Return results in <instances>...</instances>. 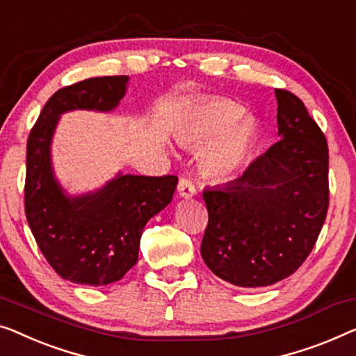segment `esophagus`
<instances>
[{
  "mask_svg": "<svg viewBox=\"0 0 356 356\" xmlns=\"http://www.w3.org/2000/svg\"><path fill=\"white\" fill-rule=\"evenodd\" d=\"M178 194L181 195V197H184V199L193 197V195L195 194L194 183L191 181L189 178H179V181H178Z\"/></svg>",
  "mask_w": 356,
  "mask_h": 356,
  "instance_id": "obj_1",
  "label": "esophagus"
}]
</instances>
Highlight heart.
<instances>
[{
	"label": "heart",
	"instance_id": "b5f03b06",
	"mask_svg": "<svg viewBox=\"0 0 356 356\" xmlns=\"http://www.w3.org/2000/svg\"><path fill=\"white\" fill-rule=\"evenodd\" d=\"M242 107L226 97H205L191 104L183 114L177 140L195 147L210 140L200 165L209 177L226 179L238 172L249 156L257 125L252 117L242 115Z\"/></svg>",
	"mask_w": 356,
	"mask_h": 356
}]
</instances>
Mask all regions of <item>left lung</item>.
<instances>
[{
    "label": "left lung",
    "mask_w": 356,
    "mask_h": 356,
    "mask_svg": "<svg viewBox=\"0 0 356 356\" xmlns=\"http://www.w3.org/2000/svg\"><path fill=\"white\" fill-rule=\"evenodd\" d=\"M281 140L242 177L204 189L209 223L200 255L221 280L264 287L296 273L310 255L329 207V149L303 102L276 90Z\"/></svg>",
    "instance_id": "8db88e82"
}]
</instances>
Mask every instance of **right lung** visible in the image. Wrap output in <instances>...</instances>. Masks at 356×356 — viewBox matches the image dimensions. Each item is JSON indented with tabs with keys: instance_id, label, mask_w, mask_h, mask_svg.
Instances as JSON below:
<instances>
[{
	"instance_id": "add662e5",
	"label": "right lung",
	"mask_w": 356,
	"mask_h": 356,
	"mask_svg": "<svg viewBox=\"0 0 356 356\" xmlns=\"http://www.w3.org/2000/svg\"><path fill=\"white\" fill-rule=\"evenodd\" d=\"M127 83V75L96 76L58 90L27 140L25 216L46 261L76 284H109L135 266L144 225L167 207L178 183L175 175H118L101 191L69 197L54 179L49 146L59 115L74 109L112 111Z\"/></svg>"
}]
</instances>
